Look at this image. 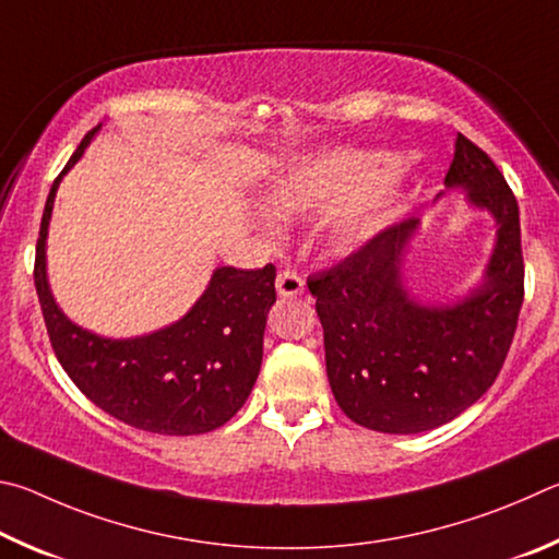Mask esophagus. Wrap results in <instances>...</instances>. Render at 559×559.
<instances>
[{"label":"esophagus","mask_w":559,"mask_h":559,"mask_svg":"<svg viewBox=\"0 0 559 559\" xmlns=\"http://www.w3.org/2000/svg\"><path fill=\"white\" fill-rule=\"evenodd\" d=\"M274 287H277L280 297H299L301 292H305V280H301L295 270H282L277 274Z\"/></svg>","instance_id":"1"}]
</instances>
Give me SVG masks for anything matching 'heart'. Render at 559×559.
Returning <instances> with one entry per match:
<instances>
[{"label": "heart", "instance_id": "obj_1", "mask_svg": "<svg viewBox=\"0 0 559 559\" xmlns=\"http://www.w3.org/2000/svg\"><path fill=\"white\" fill-rule=\"evenodd\" d=\"M280 218L334 211L331 238L341 248L368 240L395 218L400 205L395 162L385 154L341 152L289 169L264 193Z\"/></svg>", "mask_w": 559, "mask_h": 559}]
</instances>
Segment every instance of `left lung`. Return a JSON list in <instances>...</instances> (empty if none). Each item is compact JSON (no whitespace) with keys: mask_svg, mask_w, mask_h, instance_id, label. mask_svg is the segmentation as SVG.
<instances>
[{"mask_svg":"<svg viewBox=\"0 0 559 559\" xmlns=\"http://www.w3.org/2000/svg\"><path fill=\"white\" fill-rule=\"evenodd\" d=\"M444 183L496 218L484 285L447 307H423L403 285L417 218L390 225L334 267L309 274L324 329L326 376L356 425L417 435L449 423L493 385L523 307L518 201L491 156L464 134Z\"/></svg>","mask_w":559,"mask_h":559,"instance_id":"obj_1","label":"left lung"}]
</instances>
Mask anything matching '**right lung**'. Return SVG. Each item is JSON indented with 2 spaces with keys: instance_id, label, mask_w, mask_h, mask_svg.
Wrapping results in <instances>:
<instances>
[{
  "instance_id": "obj_1",
  "label": "right lung",
  "mask_w": 559,
  "mask_h": 559,
  "mask_svg": "<svg viewBox=\"0 0 559 559\" xmlns=\"http://www.w3.org/2000/svg\"><path fill=\"white\" fill-rule=\"evenodd\" d=\"M97 130L58 174L38 230L34 285L53 354L78 390L120 423L171 437L211 432L238 413L258 380L277 270L272 262L262 270L218 267L189 314L150 336L115 341L75 326L48 289L46 233L58 181Z\"/></svg>"
}]
</instances>
